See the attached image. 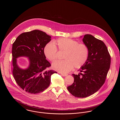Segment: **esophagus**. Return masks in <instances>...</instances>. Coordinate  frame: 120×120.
I'll return each instance as SVG.
<instances>
[{"label":"esophagus","instance_id":"1","mask_svg":"<svg viewBox=\"0 0 120 120\" xmlns=\"http://www.w3.org/2000/svg\"><path fill=\"white\" fill-rule=\"evenodd\" d=\"M61 74L62 75V76H66L67 75H68V74H63V73H61Z\"/></svg>","mask_w":120,"mask_h":120}]
</instances>
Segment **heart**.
Here are the masks:
<instances>
[{"label": "heart", "mask_w": 120, "mask_h": 120, "mask_svg": "<svg viewBox=\"0 0 120 120\" xmlns=\"http://www.w3.org/2000/svg\"><path fill=\"white\" fill-rule=\"evenodd\" d=\"M55 43L57 45L59 51L65 52L64 55L65 60L53 63L52 68L62 73H67L71 71L73 67L78 69L82 67L88 60L89 49L84 44H79L71 39L61 38ZM44 54L49 60L54 61L57 59V49L53 42H50L46 45Z\"/></svg>", "instance_id": "b5f03b06"}]
</instances>
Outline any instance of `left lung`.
<instances>
[{"label":"left lung","mask_w":120,"mask_h":120,"mask_svg":"<svg viewBox=\"0 0 120 120\" xmlns=\"http://www.w3.org/2000/svg\"><path fill=\"white\" fill-rule=\"evenodd\" d=\"M89 49L86 63L78 75L72 74L74 83L68 87L75 97L86 98L98 90L104 84L110 68L111 57L107 46L102 40L91 34H85L82 40Z\"/></svg>","instance_id":"8db88e82"}]
</instances>
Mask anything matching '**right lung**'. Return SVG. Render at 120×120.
<instances>
[{
	"label": "right lung",
	"mask_w": 120,
	"mask_h": 120,
	"mask_svg": "<svg viewBox=\"0 0 120 120\" xmlns=\"http://www.w3.org/2000/svg\"><path fill=\"white\" fill-rule=\"evenodd\" d=\"M51 36L35 30L20 34L12 44V73L17 85L25 91L32 94L44 91L49 86L51 76L57 72L48 70L51 64L46 59L44 49ZM29 57V66L25 69L17 65L16 58Z\"/></svg>",
	"instance_id": "right-lung-1"
}]
</instances>
